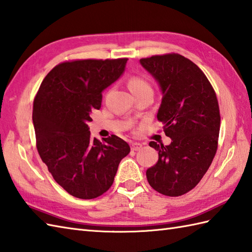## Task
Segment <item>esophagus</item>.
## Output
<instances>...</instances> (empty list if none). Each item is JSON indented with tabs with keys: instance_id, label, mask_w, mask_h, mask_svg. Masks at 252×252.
<instances>
[{
	"instance_id": "34e87169",
	"label": "esophagus",
	"mask_w": 252,
	"mask_h": 252,
	"mask_svg": "<svg viewBox=\"0 0 252 252\" xmlns=\"http://www.w3.org/2000/svg\"><path fill=\"white\" fill-rule=\"evenodd\" d=\"M130 148H131V151H139L142 149V144L138 142H133L130 144Z\"/></svg>"
}]
</instances>
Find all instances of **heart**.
Returning a JSON list of instances; mask_svg holds the SVG:
<instances>
[{
    "label": "heart",
    "mask_w": 252,
    "mask_h": 252,
    "mask_svg": "<svg viewBox=\"0 0 252 252\" xmlns=\"http://www.w3.org/2000/svg\"><path fill=\"white\" fill-rule=\"evenodd\" d=\"M129 88L131 92H136V91H141V89L151 88V87H150V84L145 80H143L142 77L133 76L129 80Z\"/></svg>",
    "instance_id": "obj_1"
}]
</instances>
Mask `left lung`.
I'll return each mask as SVG.
<instances>
[{
    "label": "left lung",
    "instance_id": "obj_1",
    "mask_svg": "<svg viewBox=\"0 0 252 252\" xmlns=\"http://www.w3.org/2000/svg\"><path fill=\"white\" fill-rule=\"evenodd\" d=\"M140 63L158 83L163 97L158 120L171 139L169 145L149 143L158 151V160L147 170V179L158 193L180 196L197 186L216 155L218 99L204 72L181 55L152 56Z\"/></svg>",
    "mask_w": 252,
    "mask_h": 252
}]
</instances>
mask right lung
<instances>
[{"mask_svg":"<svg viewBox=\"0 0 252 252\" xmlns=\"http://www.w3.org/2000/svg\"><path fill=\"white\" fill-rule=\"evenodd\" d=\"M127 58L66 61L43 80L33 102L36 148L55 181L72 196L96 198L114 181L130 152L115 135L92 138L88 123L101 108L102 92L124 73Z\"/></svg>","mask_w":252,"mask_h":252,"instance_id":"1","label":"right lung"}]
</instances>
